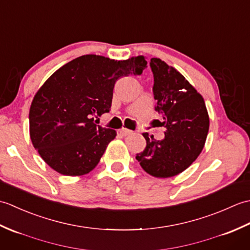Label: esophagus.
I'll use <instances>...</instances> for the list:
<instances>
[{
  "mask_svg": "<svg viewBox=\"0 0 250 250\" xmlns=\"http://www.w3.org/2000/svg\"><path fill=\"white\" fill-rule=\"evenodd\" d=\"M119 132H120V134L126 136V135L132 134V132H133V131H131V130H129V129H125V128H122V129L119 130Z\"/></svg>",
  "mask_w": 250,
  "mask_h": 250,
  "instance_id": "esophagus-1",
  "label": "esophagus"
}]
</instances>
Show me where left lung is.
<instances>
[{
  "label": "left lung",
  "mask_w": 250,
  "mask_h": 250,
  "mask_svg": "<svg viewBox=\"0 0 250 250\" xmlns=\"http://www.w3.org/2000/svg\"><path fill=\"white\" fill-rule=\"evenodd\" d=\"M156 111L162 116L164 139H149L143 133L146 148L136 160L151 176L167 178L188 168L203 149L209 118L202 95L174 67L151 58Z\"/></svg>",
  "instance_id": "left-lung-1"
}]
</instances>
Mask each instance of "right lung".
Segmentation results:
<instances>
[{
	"label": "right lung",
	"instance_id": "right-lung-1",
	"mask_svg": "<svg viewBox=\"0 0 250 250\" xmlns=\"http://www.w3.org/2000/svg\"><path fill=\"white\" fill-rule=\"evenodd\" d=\"M143 56L117 61L84 55L70 61L47 79L32 101L30 137L42 159L66 176H82L98 166L115 130L94 124L108 113L116 82L141 75Z\"/></svg>",
	"mask_w": 250,
	"mask_h": 250
}]
</instances>
